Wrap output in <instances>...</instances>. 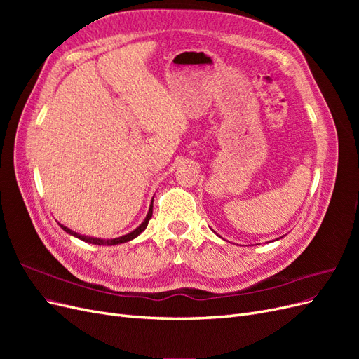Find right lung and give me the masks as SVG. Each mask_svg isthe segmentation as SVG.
Listing matches in <instances>:
<instances>
[{
  "mask_svg": "<svg viewBox=\"0 0 359 359\" xmlns=\"http://www.w3.org/2000/svg\"><path fill=\"white\" fill-rule=\"evenodd\" d=\"M153 201H154V198H153ZM153 201H151V203H153ZM151 215H153V206L149 205V211H148V214H147V217H145V220H144L142 223H140L139 227H136V229H135L133 232H130V233H127V235H124V236L114 238V240H100V238H93V236L81 235V233H78V232L70 231L69 227H66V226H62V224H60V226L62 227V231H66L67 233H70V235H73V236H76V238H79V240H82V241H85V243L97 244V245H116V244H123V243L132 241L133 238H136L140 232H144V231L147 229V226H148V222H149V219H151Z\"/></svg>",
  "mask_w": 359,
  "mask_h": 359,
  "instance_id": "add662e5",
  "label": "right lung"
}]
</instances>
